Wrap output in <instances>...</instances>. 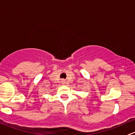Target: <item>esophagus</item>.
Wrapping results in <instances>:
<instances>
[{
	"instance_id": "34e87169",
	"label": "esophagus",
	"mask_w": 135,
	"mask_h": 135,
	"mask_svg": "<svg viewBox=\"0 0 135 135\" xmlns=\"http://www.w3.org/2000/svg\"><path fill=\"white\" fill-rule=\"evenodd\" d=\"M62 83H65V80L64 79L62 80Z\"/></svg>"
}]
</instances>
